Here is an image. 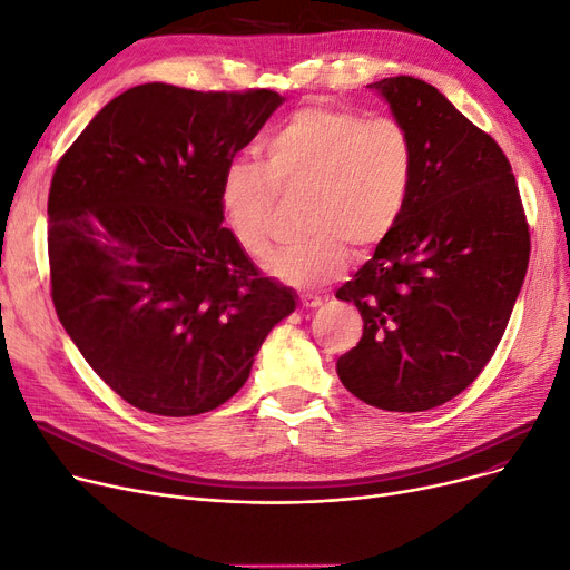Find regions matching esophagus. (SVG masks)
<instances>
[{"instance_id":"1","label":"esophagus","mask_w":570,"mask_h":570,"mask_svg":"<svg viewBox=\"0 0 570 570\" xmlns=\"http://www.w3.org/2000/svg\"><path fill=\"white\" fill-rule=\"evenodd\" d=\"M302 306L304 308H317V306H323V299L321 297H315V294H302Z\"/></svg>"}]
</instances>
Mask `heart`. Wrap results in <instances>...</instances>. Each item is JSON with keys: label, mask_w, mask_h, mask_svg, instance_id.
I'll use <instances>...</instances> for the list:
<instances>
[{"label": "heart", "mask_w": 570, "mask_h": 570, "mask_svg": "<svg viewBox=\"0 0 570 570\" xmlns=\"http://www.w3.org/2000/svg\"><path fill=\"white\" fill-rule=\"evenodd\" d=\"M264 166L236 158L219 177L226 226L253 259L271 247V217L278 191H308L304 238L266 262L273 278L315 289L344 273L351 245L370 249L402 219L416 175L409 130L391 117L364 119L353 109L302 107L273 130Z\"/></svg>", "instance_id": "heart-1"}]
</instances>
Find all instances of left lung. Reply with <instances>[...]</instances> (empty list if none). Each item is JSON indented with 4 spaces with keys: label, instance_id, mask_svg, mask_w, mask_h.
<instances>
[{
    "label": "left lung",
    "instance_id": "1",
    "mask_svg": "<svg viewBox=\"0 0 570 570\" xmlns=\"http://www.w3.org/2000/svg\"><path fill=\"white\" fill-rule=\"evenodd\" d=\"M367 88L414 140L406 210L336 299L364 321L336 360L341 383L385 412H425L463 393L503 338L529 268V224L508 156L435 86Z\"/></svg>",
    "mask_w": 570,
    "mask_h": 570
}]
</instances>
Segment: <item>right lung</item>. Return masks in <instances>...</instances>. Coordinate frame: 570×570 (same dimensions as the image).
<instances>
[{
	"mask_svg": "<svg viewBox=\"0 0 570 570\" xmlns=\"http://www.w3.org/2000/svg\"><path fill=\"white\" fill-rule=\"evenodd\" d=\"M285 102L268 88L142 83L107 102L49 191L51 297L128 404L198 416L234 397L297 292L259 276L222 224L219 177Z\"/></svg>",
	"mask_w": 570,
	"mask_h": 570,
	"instance_id": "obj_1",
	"label": "right lung"
}]
</instances>
